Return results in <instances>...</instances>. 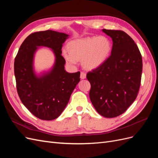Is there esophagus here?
<instances>
[{"label":"esophagus","mask_w":158,"mask_h":158,"mask_svg":"<svg viewBox=\"0 0 158 158\" xmlns=\"http://www.w3.org/2000/svg\"><path fill=\"white\" fill-rule=\"evenodd\" d=\"M85 78H86V74H85L84 72H81L80 78L81 79H85Z\"/></svg>","instance_id":"esophagus-1"}]
</instances>
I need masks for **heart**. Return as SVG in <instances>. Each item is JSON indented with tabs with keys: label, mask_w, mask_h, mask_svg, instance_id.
I'll use <instances>...</instances> for the list:
<instances>
[{
	"label": "heart",
	"mask_w": 158,
	"mask_h": 158,
	"mask_svg": "<svg viewBox=\"0 0 158 158\" xmlns=\"http://www.w3.org/2000/svg\"><path fill=\"white\" fill-rule=\"evenodd\" d=\"M69 53L64 50L63 55L69 64L76 65L83 59L88 69H95L106 62L111 51V44L104 36H93L70 41L67 45Z\"/></svg>",
	"instance_id": "heart-1"
}]
</instances>
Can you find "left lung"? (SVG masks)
Here are the masks:
<instances>
[{"instance_id": "1", "label": "left lung", "mask_w": 158, "mask_h": 158, "mask_svg": "<svg viewBox=\"0 0 158 158\" xmlns=\"http://www.w3.org/2000/svg\"><path fill=\"white\" fill-rule=\"evenodd\" d=\"M112 39L111 55L99 68L89 72V98L102 116L116 117L126 111L140 88L142 59L135 42L120 30H102Z\"/></svg>"}]
</instances>
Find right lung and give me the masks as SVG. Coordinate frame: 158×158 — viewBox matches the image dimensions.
<instances>
[{
	"mask_svg": "<svg viewBox=\"0 0 158 158\" xmlns=\"http://www.w3.org/2000/svg\"><path fill=\"white\" fill-rule=\"evenodd\" d=\"M69 35L52 30L35 32L27 36L18 50L14 61L16 88L26 107L36 117L51 121L64 111L70 95L80 82V72L67 73L62 47ZM54 52L55 62L48 71L37 73L34 57L40 47Z\"/></svg>",
	"mask_w": 158,
	"mask_h": 158,
	"instance_id": "right-lung-1",
	"label": "right lung"
}]
</instances>
